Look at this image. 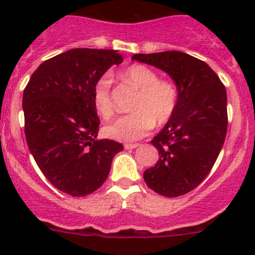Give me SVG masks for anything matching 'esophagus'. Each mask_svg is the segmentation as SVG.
<instances>
[{
    "mask_svg": "<svg viewBox=\"0 0 255 255\" xmlns=\"http://www.w3.org/2000/svg\"><path fill=\"white\" fill-rule=\"evenodd\" d=\"M137 146H139V144H125V148L126 149H128V150H129V149H134V148H137Z\"/></svg>",
    "mask_w": 255,
    "mask_h": 255,
    "instance_id": "esophagus-1",
    "label": "esophagus"
}]
</instances>
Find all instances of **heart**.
Instances as JSON below:
<instances>
[{"instance_id": "obj_1", "label": "heart", "mask_w": 255, "mask_h": 255, "mask_svg": "<svg viewBox=\"0 0 255 255\" xmlns=\"http://www.w3.org/2000/svg\"><path fill=\"white\" fill-rule=\"evenodd\" d=\"M122 78L138 90V97L133 105V113L121 116L104 127L105 135L120 142H135L145 137L154 125H165L175 112L179 102V91L173 82L159 80L158 74L140 64L129 66ZM92 101L99 115L111 117V80L101 76L94 85Z\"/></svg>"}]
</instances>
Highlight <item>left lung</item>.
<instances>
[{
	"instance_id": "1",
	"label": "left lung",
	"mask_w": 255,
	"mask_h": 255,
	"mask_svg": "<svg viewBox=\"0 0 255 255\" xmlns=\"http://www.w3.org/2000/svg\"><path fill=\"white\" fill-rule=\"evenodd\" d=\"M132 60L165 71L179 91L173 117L151 140L160 155L158 163L143 177L156 194L181 196L204 181L225 143L226 89L205 61L182 51L134 54Z\"/></svg>"
}]
</instances>
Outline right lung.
<instances>
[{
  "instance_id": "obj_1",
  "label": "right lung",
  "mask_w": 255,
  "mask_h": 255,
  "mask_svg": "<svg viewBox=\"0 0 255 255\" xmlns=\"http://www.w3.org/2000/svg\"><path fill=\"white\" fill-rule=\"evenodd\" d=\"M122 60L117 50L71 49L40 64L23 92L28 148L51 185L74 197L96 191L123 150L121 143L97 139L92 101L97 80Z\"/></svg>"
}]
</instances>
